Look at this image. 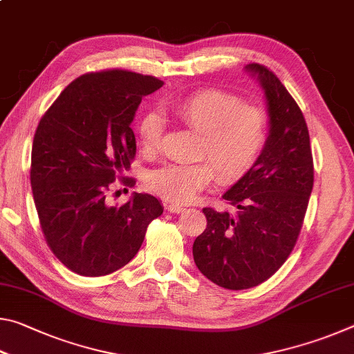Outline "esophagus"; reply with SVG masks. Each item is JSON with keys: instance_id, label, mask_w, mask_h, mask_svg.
<instances>
[{"instance_id": "obj_1", "label": "esophagus", "mask_w": 354, "mask_h": 354, "mask_svg": "<svg viewBox=\"0 0 354 354\" xmlns=\"http://www.w3.org/2000/svg\"><path fill=\"white\" fill-rule=\"evenodd\" d=\"M167 209H169L170 212L173 214H179L184 211V206L183 205H178V203H169V206H167Z\"/></svg>"}]
</instances>
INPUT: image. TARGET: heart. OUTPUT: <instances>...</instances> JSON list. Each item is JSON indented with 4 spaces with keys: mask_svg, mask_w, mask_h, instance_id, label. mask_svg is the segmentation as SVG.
I'll return each instance as SVG.
<instances>
[{
    "mask_svg": "<svg viewBox=\"0 0 354 354\" xmlns=\"http://www.w3.org/2000/svg\"><path fill=\"white\" fill-rule=\"evenodd\" d=\"M170 109L192 129L203 134L200 158L211 163L169 164L147 175L148 190L184 203L194 198L214 181L234 184L253 169L266 145L268 120L261 107L243 104L230 92L200 88L171 100ZM164 118L147 112L137 124V136L147 151L160 147ZM216 171L214 172L213 170Z\"/></svg>",
    "mask_w": 354,
    "mask_h": 354,
    "instance_id": "obj_1",
    "label": "heart"
}]
</instances>
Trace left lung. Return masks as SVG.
I'll use <instances>...</instances> for the list:
<instances>
[{
	"mask_svg": "<svg viewBox=\"0 0 354 354\" xmlns=\"http://www.w3.org/2000/svg\"><path fill=\"white\" fill-rule=\"evenodd\" d=\"M266 91L270 129L259 159L223 195L234 214L205 207L206 230L194 261L214 284L243 290L267 281L290 256L314 185V160L303 112L270 68L250 64Z\"/></svg>",
	"mask_w": 354,
	"mask_h": 354,
	"instance_id": "left-lung-1",
	"label": "left lung"
}]
</instances>
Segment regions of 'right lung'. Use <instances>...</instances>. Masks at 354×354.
Wrapping results in <instances>:
<instances>
[{"label": "right lung", "instance_id": "obj_1", "mask_svg": "<svg viewBox=\"0 0 354 354\" xmlns=\"http://www.w3.org/2000/svg\"><path fill=\"white\" fill-rule=\"evenodd\" d=\"M162 84L122 68L91 71L71 81L40 118L32 196L48 247L71 272L104 277L127 266L148 225L164 212L148 194L109 205L117 178L134 187V178L122 176L136 158L131 122L142 98Z\"/></svg>", "mask_w": 354, "mask_h": 354}]
</instances>
